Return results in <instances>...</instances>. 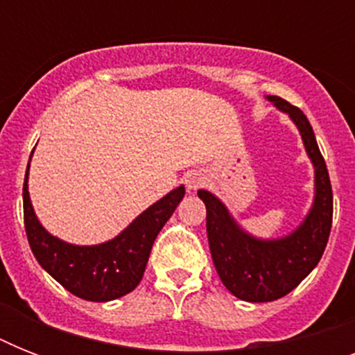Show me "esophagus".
I'll use <instances>...</instances> for the list:
<instances>
[{
  "mask_svg": "<svg viewBox=\"0 0 355 355\" xmlns=\"http://www.w3.org/2000/svg\"><path fill=\"white\" fill-rule=\"evenodd\" d=\"M205 184H206L205 175H202V173H199V171L189 173L188 178H186V186H188L189 191H197V189L205 188Z\"/></svg>",
  "mask_w": 355,
  "mask_h": 355,
  "instance_id": "obj_1",
  "label": "esophagus"
}]
</instances>
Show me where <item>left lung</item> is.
Listing matches in <instances>:
<instances>
[{
    "instance_id": "1",
    "label": "left lung",
    "mask_w": 355,
    "mask_h": 355,
    "mask_svg": "<svg viewBox=\"0 0 355 355\" xmlns=\"http://www.w3.org/2000/svg\"><path fill=\"white\" fill-rule=\"evenodd\" d=\"M269 101L297 123L315 166V205L302 227L284 239L259 241L239 230L221 200L205 189L199 191L206 205V232L217 275L234 297L247 302H270L291 293L322 258L334 217L330 175L308 118L282 97L269 96Z\"/></svg>"
}]
</instances>
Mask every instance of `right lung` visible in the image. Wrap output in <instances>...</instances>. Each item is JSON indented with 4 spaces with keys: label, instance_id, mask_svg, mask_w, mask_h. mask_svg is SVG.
Returning a JSON list of instances; mask_svg holds the SVG:
<instances>
[{
    "label": "right lung",
    "instance_id": "1",
    "mask_svg": "<svg viewBox=\"0 0 355 355\" xmlns=\"http://www.w3.org/2000/svg\"><path fill=\"white\" fill-rule=\"evenodd\" d=\"M182 197L184 188L180 186L147 208L112 241L96 247H75L42 228L31 206L25 173V234L38 263L64 289L92 302H108L130 293L141 282L153 243Z\"/></svg>",
    "mask_w": 355,
    "mask_h": 355
}]
</instances>
